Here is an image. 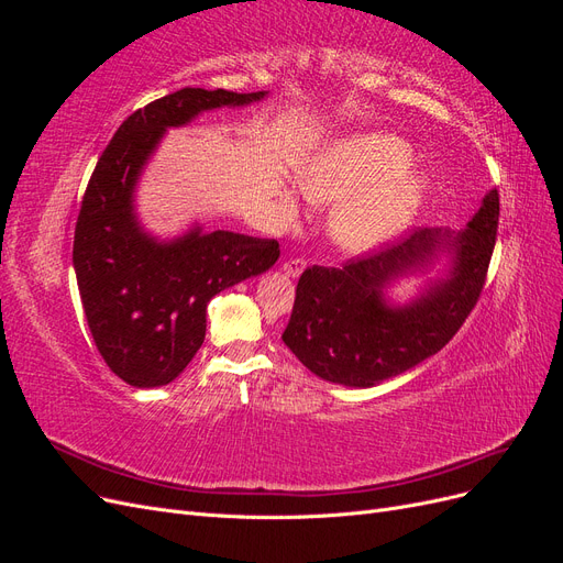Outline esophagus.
<instances>
[{
    "label": "esophagus",
    "instance_id": "esophagus-1",
    "mask_svg": "<svg viewBox=\"0 0 563 563\" xmlns=\"http://www.w3.org/2000/svg\"><path fill=\"white\" fill-rule=\"evenodd\" d=\"M302 269H305V261L302 258H288V261H284V272H286L288 277H298Z\"/></svg>",
    "mask_w": 563,
    "mask_h": 563
}]
</instances>
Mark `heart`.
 Returning a JSON list of instances; mask_svg holds the SVG:
<instances>
[{"instance_id": "obj_1", "label": "heart", "mask_w": 563, "mask_h": 563, "mask_svg": "<svg viewBox=\"0 0 563 563\" xmlns=\"http://www.w3.org/2000/svg\"><path fill=\"white\" fill-rule=\"evenodd\" d=\"M408 164L411 150L395 135H360L321 155L302 174V190L312 201H345L399 176ZM420 192L422 183L406 178L350 201L333 218L335 242L350 251H364L383 242L408 223ZM286 207L294 209L291 197H286Z\"/></svg>"}]
</instances>
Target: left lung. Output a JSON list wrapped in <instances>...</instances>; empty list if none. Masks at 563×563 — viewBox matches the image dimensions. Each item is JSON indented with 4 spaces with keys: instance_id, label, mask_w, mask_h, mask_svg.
<instances>
[{
    "instance_id": "obj_1",
    "label": "left lung",
    "mask_w": 563,
    "mask_h": 563,
    "mask_svg": "<svg viewBox=\"0 0 563 563\" xmlns=\"http://www.w3.org/2000/svg\"><path fill=\"white\" fill-rule=\"evenodd\" d=\"M498 216L500 197L490 190L467 230L455 236L418 228L340 267H308L282 335L286 347L319 378L350 387L378 385L418 366L449 343L479 302ZM441 243L456 253L452 277L408 309H387L384 284L427 262Z\"/></svg>"
}]
</instances>
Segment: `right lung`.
I'll return each instance as SVG.
<instances>
[{
  "label": "right lung",
  "mask_w": 563,
  "mask_h": 563,
  "mask_svg": "<svg viewBox=\"0 0 563 563\" xmlns=\"http://www.w3.org/2000/svg\"><path fill=\"white\" fill-rule=\"evenodd\" d=\"M263 96L180 89L152 100L124 119L93 168L75 225L73 263L93 343L114 376L133 387L178 378L207 335L209 300L279 258L277 240L225 230H192L157 244L135 223L133 185L168 126Z\"/></svg>",
  "instance_id": "obj_1"
}]
</instances>
